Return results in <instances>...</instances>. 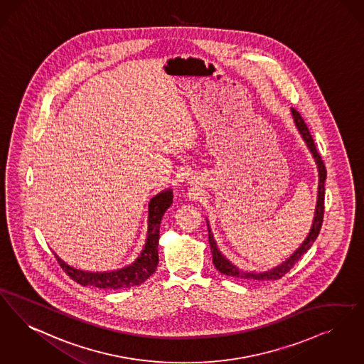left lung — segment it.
I'll list each match as a JSON object with an SVG mask.
<instances>
[{
  "label": "left lung",
  "instance_id": "left-lung-1",
  "mask_svg": "<svg viewBox=\"0 0 364 364\" xmlns=\"http://www.w3.org/2000/svg\"><path fill=\"white\" fill-rule=\"evenodd\" d=\"M291 114H292V117H294V123H295L296 129L299 131V134L302 135L306 145L309 147L310 153L313 154V159H314L316 164H317L318 177H320V180H318L317 205H316V213H314V219H313L311 229H310V232L307 234L305 241L302 242V245L298 247L286 262H282L280 265H277V267L269 269V271H265V272H245V271H240L235 265H233L232 262H229L219 252L217 242L214 240V235L211 233V229H210V225H208V220H207V225H208V241H210V247H211V253H213V262H214L215 268L223 275L240 277V279H252V280H277V279L284 277L290 271L291 268L295 265V262H298V260L311 247V245L316 241V238L320 234L322 220H323V208H325L323 207V200H325L326 169H325L323 161L321 160V156L318 154V151H317V147L314 145L313 136L310 135V131H309L307 126H306L305 120L302 119L301 114L296 109H294V108H291Z\"/></svg>",
  "mask_w": 364,
  "mask_h": 364
}]
</instances>
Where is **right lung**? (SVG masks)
Segmentation results:
<instances>
[{
	"mask_svg": "<svg viewBox=\"0 0 364 364\" xmlns=\"http://www.w3.org/2000/svg\"><path fill=\"white\" fill-rule=\"evenodd\" d=\"M173 202V192L165 189L156 195L149 203V219H147V238L145 247L135 262L117 271L108 272H90L73 268L72 265L60 260L57 253L62 269L81 286H93L99 289H127L139 286L147 277L156 272L159 265V240H160V223L165 211Z\"/></svg>",
	"mask_w": 364,
	"mask_h": 364,
	"instance_id": "right-lung-1",
	"label": "right lung"
}]
</instances>
